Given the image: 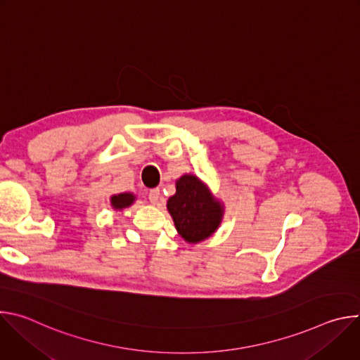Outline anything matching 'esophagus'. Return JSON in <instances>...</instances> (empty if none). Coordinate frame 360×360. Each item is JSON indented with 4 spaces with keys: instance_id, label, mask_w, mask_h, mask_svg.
Instances as JSON below:
<instances>
[{
    "instance_id": "esophagus-1",
    "label": "esophagus",
    "mask_w": 360,
    "mask_h": 360,
    "mask_svg": "<svg viewBox=\"0 0 360 360\" xmlns=\"http://www.w3.org/2000/svg\"><path fill=\"white\" fill-rule=\"evenodd\" d=\"M160 196H161V191H160L158 188H153V189H150V191H149V193H148V199H149V202H150V203H158Z\"/></svg>"
}]
</instances>
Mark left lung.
<instances>
[{"label":"left lung","mask_w":360,"mask_h":360,"mask_svg":"<svg viewBox=\"0 0 360 360\" xmlns=\"http://www.w3.org/2000/svg\"><path fill=\"white\" fill-rule=\"evenodd\" d=\"M168 211L179 235L191 243L208 238L222 218L221 203L196 176L184 175L176 181V193L168 200Z\"/></svg>","instance_id":"obj_1"}]
</instances>
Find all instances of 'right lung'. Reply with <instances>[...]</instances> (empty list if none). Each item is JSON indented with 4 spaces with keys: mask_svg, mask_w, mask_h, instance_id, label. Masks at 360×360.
Masks as SVG:
<instances>
[{
    "mask_svg": "<svg viewBox=\"0 0 360 360\" xmlns=\"http://www.w3.org/2000/svg\"><path fill=\"white\" fill-rule=\"evenodd\" d=\"M135 196L132 193H120V195H114L111 198V203L115 210H122L129 207V205L134 202Z\"/></svg>",
    "mask_w": 360,
    "mask_h": 360,
    "instance_id": "right-lung-1",
    "label": "right lung"
}]
</instances>
